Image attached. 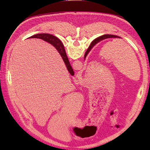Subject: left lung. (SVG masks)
<instances>
[{"instance_id": "obj_1", "label": "left lung", "mask_w": 150, "mask_h": 150, "mask_svg": "<svg viewBox=\"0 0 150 150\" xmlns=\"http://www.w3.org/2000/svg\"><path fill=\"white\" fill-rule=\"evenodd\" d=\"M112 38H121L120 37H119V36L117 35H111V34H105V35H101L100 36V37H99L96 39H95L93 41L91 42V45L89 46V48L88 49L87 51H86L85 54H84V59H86V56H87V55L88 54V53L89 52V51L91 50V49L96 45L97 43H98L99 42L101 41L102 40H104L106 39H112Z\"/></svg>"}]
</instances>
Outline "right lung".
I'll use <instances>...</instances> for the list:
<instances>
[{"label":"right lung","instance_id":"obj_1","mask_svg":"<svg viewBox=\"0 0 150 150\" xmlns=\"http://www.w3.org/2000/svg\"><path fill=\"white\" fill-rule=\"evenodd\" d=\"M29 38H37V39H42L45 40V41L49 42V44H52L53 46L55 47V48L57 50V51L61 56L63 61H64L65 63V65L67 67L68 71H69V72L71 74H72V73H73L74 72L73 69H72V68L70 64V62L69 61V59H68L67 56L66 55L64 45L62 44V43L61 42V41L59 39L57 38L56 37H55L54 35H52L49 34H38L32 35L30 37L28 38V39Z\"/></svg>","mask_w":150,"mask_h":150}]
</instances>
